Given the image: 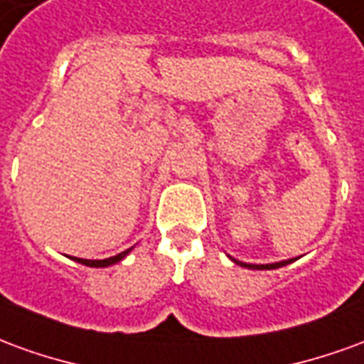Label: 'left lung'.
Wrapping results in <instances>:
<instances>
[{"label": "left lung", "instance_id": "left-lung-1", "mask_svg": "<svg viewBox=\"0 0 364 364\" xmlns=\"http://www.w3.org/2000/svg\"><path fill=\"white\" fill-rule=\"evenodd\" d=\"M230 259L234 261L236 265H242V267H247V269H257V271H263V269H267L269 271V269L284 267V265H289V263H292V261H296V259H287V261H277V263H267V265H255V263H244V261H237L234 259V257H230Z\"/></svg>", "mask_w": 364, "mask_h": 364}]
</instances>
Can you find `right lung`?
Listing matches in <instances>:
<instances>
[{"label": "right lung", "mask_w": 364, "mask_h": 364, "mask_svg": "<svg viewBox=\"0 0 364 364\" xmlns=\"http://www.w3.org/2000/svg\"><path fill=\"white\" fill-rule=\"evenodd\" d=\"M130 252H132V247L127 250V252L119 253V255L107 257V259H82V257H74V261L82 263V265H87V267H111V265H114V263H119V261L124 259Z\"/></svg>", "instance_id": "1"}]
</instances>
